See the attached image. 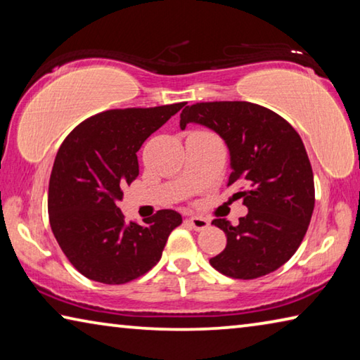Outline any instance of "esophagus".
I'll list each match as a JSON object with an SVG mask.
<instances>
[{"instance_id": "obj_1", "label": "esophagus", "mask_w": 360, "mask_h": 360, "mask_svg": "<svg viewBox=\"0 0 360 360\" xmlns=\"http://www.w3.org/2000/svg\"><path fill=\"white\" fill-rule=\"evenodd\" d=\"M187 222L191 224L195 230H205V229L210 227L208 219L200 217V216H191V217L187 219Z\"/></svg>"}]
</instances>
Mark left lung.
Masks as SVG:
<instances>
[{"mask_svg": "<svg viewBox=\"0 0 360 360\" xmlns=\"http://www.w3.org/2000/svg\"><path fill=\"white\" fill-rule=\"evenodd\" d=\"M191 122L227 144V187H236L233 200L248 206L238 225L212 221L227 235V246L210 264L235 279L278 270L300 246L314 210L313 169L300 135L281 115L249 101L195 103L181 112V130Z\"/></svg>", "mask_w": 360, "mask_h": 360, "instance_id": "left-lung-1", "label": "left lung"}]
</instances>
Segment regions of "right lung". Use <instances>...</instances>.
Returning a JSON list of instances; mask_svg holds the SVG:
<instances>
[{
    "instance_id": "1",
    "label": "right lung",
    "mask_w": 360,
    "mask_h": 360,
    "mask_svg": "<svg viewBox=\"0 0 360 360\" xmlns=\"http://www.w3.org/2000/svg\"><path fill=\"white\" fill-rule=\"evenodd\" d=\"M186 103L109 109L84 120L60 146L49 181V221L76 270L103 284L143 276L162 257L182 217L160 210L146 225L125 221L122 187L138 178L136 152Z\"/></svg>"
}]
</instances>
